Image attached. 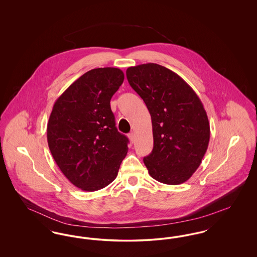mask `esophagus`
<instances>
[{"label":"esophagus","instance_id":"obj_1","mask_svg":"<svg viewBox=\"0 0 257 257\" xmlns=\"http://www.w3.org/2000/svg\"><path fill=\"white\" fill-rule=\"evenodd\" d=\"M128 137H129V139H130V141H131V143H134L135 142V134L133 132H131V133H129L128 135Z\"/></svg>","mask_w":257,"mask_h":257}]
</instances>
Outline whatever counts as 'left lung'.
I'll return each instance as SVG.
<instances>
[{"label": "left lung", "mask_w": 257, "mask_h": 257, "mask_svg": "<svg viewBox=\"0 0 257 257\" xmlns=\"http://www.w3.org/2000/svg\"><path fill=\"white\" fill-rule=\"evenodd\" d=\"M126 76L151 115L154 144L144 158L149 175L168 185L186 182L200 166L210 140L200 99L179 75L157 63L131 66Z\"/></svg>", "instance_id": "1"}]
</instances>
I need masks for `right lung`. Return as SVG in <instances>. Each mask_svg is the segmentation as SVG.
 <instances>
[{
  "instance_id": "add662e5",
  "label": "right lung",
  "mask_w": 257,
  "mask_h": 257,
  "mask_svg": "<svg viewBox=\"0 0 257 257\" xmlns=\"http://www.w3.org/2000/svg\"><path fill=\"white\" fill-rule=\"evenodd\" d=\"M118 68L87 71L58 98L47 124L51 154L65 177L82 191L105 188L117 176L128 151L110 110L112 95L122 85Z\"/></svg>"
}]
</instances>
